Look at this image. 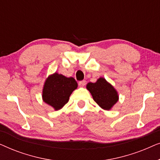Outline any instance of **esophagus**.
Listing matches in <instances>:
<instances>
[{
  "instance_id": "1",
  "label": "esophagus",
  "mask_w": 160,
  "mask_h": 160,
  "mask_svg": "<svg viewBox=\"0 0 160 160\" xmlns=\"http://www.w3.org/2000/svg\"><path fill=\"white\" fill-rule=\"evenodd\" d=\"M86 84V82L85 81H81V82H78V85H79L80 87H84Z\"/></svg>"
}]
</instances>
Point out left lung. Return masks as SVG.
<instances>
[{"label": "left lung", "instance_id": "8db88e82", "mask_svg": "<svg viewBox=\"0 0 160 160\" xmlns=\"http://www.w3.org/2000/svg\"><path fill=\"white\" fill-rule=\"evenodd\" d=\"M87 89L94 100L104 110H110L119 100L117 90L104 78H99L95 83H88Z\"/></svg>", "mask_w": 160, "mask_h": 160}]
</instances>
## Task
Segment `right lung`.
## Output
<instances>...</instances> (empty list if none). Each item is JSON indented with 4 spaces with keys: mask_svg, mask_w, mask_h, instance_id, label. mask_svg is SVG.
<instances>
[{
    "mask_svg": "<svg viewBox=\"0 0 160 160\" xmlns=\"http://www.w3.org/2000/svg\"><path fill=\"white\" fill-rule=\"evenodd\" d=\"M77 87V82L73 77L54 73L47 78L43 85V100L58 111L68 102L70 95Z\"/></svg>",
    "mask_w": 160,
    "mask_h": 160,
    "instance_id": "add662e5",
    "label": "right lung"
}]
</instances>
